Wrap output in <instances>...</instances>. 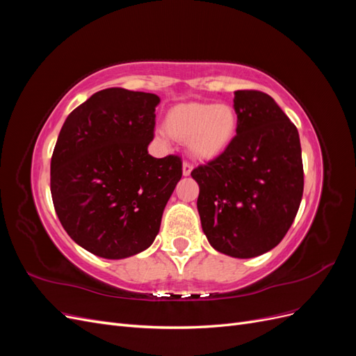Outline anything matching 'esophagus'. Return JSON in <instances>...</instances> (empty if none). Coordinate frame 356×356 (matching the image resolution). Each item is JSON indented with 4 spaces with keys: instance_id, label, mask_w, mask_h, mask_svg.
I'll return each instance as SVG.
<instances>
[{
    "instance_id": "1",
    "label": "esophagus",
    "mask_w": 356,
    "mask_h": 356,
    "mask_svg": "<svg viewBox=\"0 0 356 356\" xmlns=\"http://www.w3.org/2000/svg\"><path fill=\"white\" fill-rule=\"evenodd\" d=\"M191 170H193V166L190 163H187V161H184V163H182V175L190 177Z\"/></svg>"
}]
</instances>
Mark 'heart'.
Segmentation results:
<instances>
[{"mask_svg": "<svg viewBox=\"0 0 356 356\" xmlns=\"http://www.w3.org/2000/svg\"><path fill=\"white\" fill-rule=\"evenodd\" d=\"M241 118L230 104L181 102L168 110L165 134L187 144L191 159L209 163L227 153L238 136Z\"/></svg>", "mask_w": 356, "mask_h": 356, "instance_id": "1", "label": "heart"}]
</instances>
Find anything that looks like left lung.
Masks as SVG:
<instances>
[{
	"instance_id": "8db88e82",
	"label": "left lung",
	"mask_w": 356,
	"mask_h": 356,
	"mask_svg": "<svg viewBox=\"0 0 356 356\" xmlns=\"http://www.w3.org/2000/svg\"><path fill=\"white\" fill-rule=\"evenodd\" d=\"M238 136L227 153L191 172L202 230L213 250L252 258L284 239L303 196L297 127L272 96L234 92Z\"/></svg>"
}]
</instances>
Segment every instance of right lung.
Returning <instances> with one entry per match:
<instances>
[{
	"instance_id": "add662e5",
	"label": "right lung",
	"mask_w": 356,
	"mask_h": 356,
	"mask_svg": "<svg viewBox=\"0 0 356 356\" xmlns=\"http://www.w3.org/2000/svg\"><path fill=\"white\" fill-rule=\"evenodd\" d=\"M159 102L154 93L104 89L60 129L50 165L53 204L70 238L95 255H136L160 230L182 163L148 154Z\"/></svg>"
}]
</instances>
